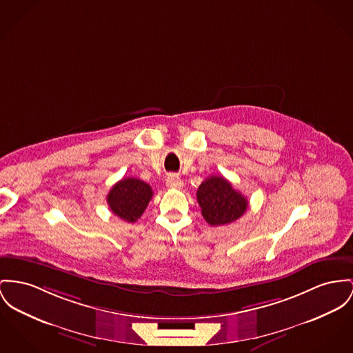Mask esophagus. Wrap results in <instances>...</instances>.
I'll return each instance as SVG.
<instances>
[{"label":"esophagus","instance_id":"obj_1","mask_svg":"<svg viewBox=\"0 0 353 353\" xmlns=\"http://www.w3.org/2000/svg\"><path fill=\"white\" fill-rule=\"evenodd\" d=\"M165 185H167V188H183V181L178 176V175H175V174H170L167 178H165Z\"/></svg>","mask_w":353,"mask_h":353}]
</instances>
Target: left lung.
<instances>
[{
	"mask_svg": "<svg viewBox=\"0 0 353 353\" xmlns=\"http://www.w3.org/2000/svg\"><path fill=\"white\" fill-rule=\"evenodd\" d=\"M202 215L212 226L228 225L236 221L248 209V199L223 176L212 175L196 191Z\"/></svg>",
	"mask_w": 353,
	"mask_h": 353,
	"instance_id": "8db88e82",
	"label": "left lung"
}]
</instances>
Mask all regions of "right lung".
<instances>
[{
  "label": "right lung",
  "mask_w": 353,
  "mask_h": 353,
  "mask_svg": "<svg viewBox=\"0 0 353 353\" xmlns=\"http://www.w3.org/2000/svg\"><path fill=\"white\" fill-rule=\"evenodd\" d=\"M154 192L150 185L137 178H124L107 195L111 212L127 222H137L145 210Z\"/></svg>",
  "instance_id": "1"
}]
</instances>
